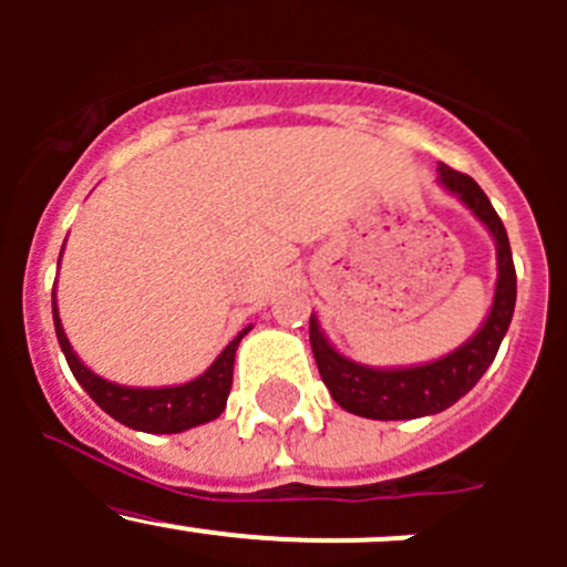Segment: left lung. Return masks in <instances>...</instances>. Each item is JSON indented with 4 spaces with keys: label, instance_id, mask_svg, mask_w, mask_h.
<instances>
[{
    "label": "left lung",
    "instance_id": "obj_1",
    "mask_svg": "<svg viewBox=\"0 0 567 567\" xmlns=\"http://www.w3.org/2000/svg\"><path fill=\"white\" fill-rule=\"evenodd\" d=\"M439 183L450 194H455L494 236L496 271H499L494 305H491L488 318L480 326L477 334L468 337L453 353L436 359V362L416 364V368L390 370L368 368V364L351 362L348 357H342L323 337L318 318L310 316V346L312 353H316L320 379L329 386L331 398L357 416H368V420H416V416H431L450 409L455 400H461L483 379L513 320V310H516V266H513L511 241H507V230L502 225L499 214L494 210L491 199L485 197L483 188L458 169L439 164Z\"/></svg>",
    "mask_w": 567,
    "mask_h": 567
}]
</instances>
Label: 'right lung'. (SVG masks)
I'll return each mask as SVG.
<instances>
[{"label": "right lung", "mask_w": 567, "mask_h": 567, "mask_svg": "<svg viewBox=\"0 0 567 567\" xmlns=\"http://www.w3.org/2000/svg\"><path fill=\"white\" fill-rule=\"evenodd\" d=\"M62 257V251H60ZM51 312H54V329L56 340H60L62 353L68 359V368L76 375L84 392L123 425L134 427L142 433H181L188 427H197L203 422L216 420L225 411L227 394L233 386V362H236V348L244 340V334L251 329L247 326L238 331L236 340L216 357V362L197 375L194 381L181 386H123L114 381L101 379L99 373L87 368L82 359L73 353L71 342H68L65 329H62L60 312H56V299L51 293Z\"/></svg>", "instance_id": "right-lung-1"}]
</instances>
